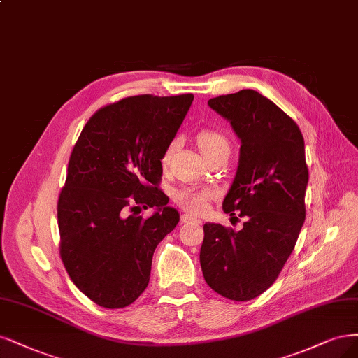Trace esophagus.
Segmentation results:
<instances>
[{"mask_svg":"<svg viewBox=\"0 0 358 358\" xmlns=\"http://www.w3.org/2000/svg\"><path fill=\"white\" fill-rule=\"evenodd\" d=\"M180 222H182V224H187V222H194V224H199V225L201 224L200 219H196V217H194V216H191L188 213H183L180 216Z\"/></svg>","mask_w":358,"mask_h":358,"instance_id":"obj_1","label":"esophagus"}]
</instances>
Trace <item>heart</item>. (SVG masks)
<instances>
[{
	"label": "heart",
	"mask_w": 358,
	"mask_h": 358,
	"mask_svg": "<svg viewBox=\"0 0 358 358\" xmlns=\"http://www.w3.org/2000/svg\"><path fill=\"white\" fill-rule=\"evenodd\" d=\"M196 143H199L200 151L203 152V155L207 158L208 155H212L215 152H217L219 150H224V148H229V142L227 141V138L224 134H220L216 130L212 129H204L201 130L199 134H196ZM179 141L173 139L171 141L167 148L164 150L163 154V166L167 167L173 158L176 150H178ZM213 196V191L206 189V188H182L179 191L175 192V201L176 204H179L185 210L189 213H203L208 201Z\"/></svg>",
	"instance_id": "heart-1"
}]
</instances>
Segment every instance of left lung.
<instances>
[{
    "label": "left lung",
    "instance_id": "obj_1",
    "mask_svg": "<svg viewBox=\"0 0 358 358\" xmlns=\"http://www.w3.org/2000/svg\"><path fill=\"white\" fill-rule=\"evenodd\" d=\"M208 106L241 141L237 173L222 207L244 222L240 231L207 222L200 264L216 293L250 301L273 286L303 225V136L286 113L250 89L213 97Z\"/></svg>",
    "mask_w": 358,
    "mask_h": 358
}]
</instances>
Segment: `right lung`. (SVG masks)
Listing matches in <instances>:
<instances>
[{
    "label": "right lung",
    "mask_w": 358,
    "mask_h": 358,
    "mask_svg": "<svg viewBox=\"0 0 358 358\" xmlns=\"http://www.w3.org/2000/svg\"><path fill=\"white\" fill-rule=\"evenodd\" d=\"M194 94H139L101 108L73 146L57 201L60 257L85 296L109 310L136 301L154 250L179 222L158 188L162 158ZM157 212L148 220L142 208Z\"/></svg>",
    "instance_id": "right-lung-1"
}]
</instances>
